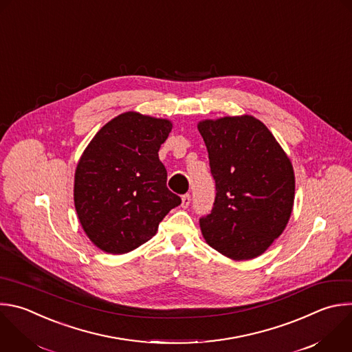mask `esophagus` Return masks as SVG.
Returning <instances> with one entry per match:
<instances>
[{"mask_svg":"<svg viewBox=\"0 0 352 352\" xmlns=\"http://www.w3.org/2000/svg\"><path fill=\"white\" fill-rule=\"evenodd\" d=\"M189 204H190V195L186 193V195H184L182 199H181V207H182V208H186Z\"/></svg>","mask_w":352,"mask_h":352,"instance_id":"esophagus-1","label":"esophagus"}]
</instances>
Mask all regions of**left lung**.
<instances>
[{"mask_svg":"<svg viewBox=\"0 0 352 352\" xmlns=\"http://www.w3.org/2000/svg\"><path fill=\"white\" fill-rule=\"evenodd\" d=\"M206 144L215 201L200 218L208 246L246 261L261 256L285 230L294 204L293 164L254 116H225L197 123Z\"/></svg>","mask_w":352,"mask_h":352,"instance_id":"obj_1","label":"left lung"}]
</instances>
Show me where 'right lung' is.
<instances>
[{
	"mask_svg": "<svg viewBox=\"0 0 352 352\" xmlns=\"http://www.w3.org/2000/svg\"><path fill=\"white\" fill-rule=\"evenodd\" d=\"M173 123L138 111L107 122L84 149L74 173V207L88 239L126 254L152 239L181 197L167 188L159 149Z\"/></svg>",
	"mask_w": 352,
	"mask_h": 352,
	"instance_id": "right-lung-1",
	"label": "right lung"
}]
</instances>
